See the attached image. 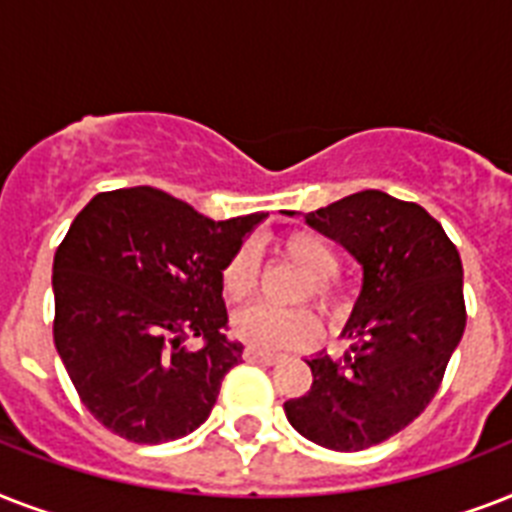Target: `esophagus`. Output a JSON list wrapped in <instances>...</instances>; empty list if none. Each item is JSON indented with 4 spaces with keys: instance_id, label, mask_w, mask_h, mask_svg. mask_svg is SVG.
I'll use <instances>...</instances> for the list:
<instances>
[{
    "instance_id": "1",
    "label": "esophagus",
    "mask_w": 512,
    "mask_h": 512,
    "mask_svg": "<svg viewBox=\"0 0 512 512\" xmlns=\"http://www.w3.org/2000/svg\"><path fill=\"white\" fill-rule=\"evenodd\" d=\"M244 358H247L249 364H265V366H271L279 361V356H276V353H265V350H257V348L244 350Z\"/></svg>"
}]
</instances>
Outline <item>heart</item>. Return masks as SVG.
I'll use <instances>...</instances> for the list:
<instances>
[{"mask_svg":"<svg viewBox=\"0 0 512 512\" xmlns=\"http://www.w3.org/2000/svg\"><path fill=\"white\" fill-rule=\"evenodd\" d=\"M273 252L287 260L295 268L305 273V281L297 287L295 303H308L311 300L329 321H337L345 311V292L335 281L332 273L340 265L335 247L329 244L321 233L297 228L276 239ZM257 287L255 260L249 249H239L236 255L225 263L220 273V289L223 297L231 305L244 303L252 297ZM233 335L241 342H247L249 348L257 350H287V348H305L311 342L319 340V319L305 308L295 311H273L265 305H255L233 316L231 321Z\"/></svg>","mask_w":512,"mask_h":512,"instance_id":"b5f03b06","label":"heart"}]
</instances>
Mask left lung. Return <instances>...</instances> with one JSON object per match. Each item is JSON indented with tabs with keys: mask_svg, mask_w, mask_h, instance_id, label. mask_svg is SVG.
<instances>
[{
	"mask_svg": "<svg viewBox=\"0 0 512 512\" xmlns=\"http://www.w3.org/2000/svg\"><path fill=\"white\" fill-rule=\"evenodd\" d=\"M364 268L342 358L308 361L311 390L284 404L292 428L335 452H361L404 430L441 388L465 332L462 260L436 217L382 191L305 215Z\"/></svg>",
	"mask_w": 512,
	"mask_h": 512,
	"instance_id": "1",
	"label": "left lung"
}]
</instances>
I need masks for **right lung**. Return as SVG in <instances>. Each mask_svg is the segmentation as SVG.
<instances>
[{
	"mask_svg": "<svg viewBox=\"0 0 512 512\" xmlns=\"http://www.w3.org/2000/svg\"><path fill=\"white\" fill-rule=\"evenodd\" d=\"M263 217L215 223L148 185L98 193L76 215L52 263V337L100 425L164 444L207 420L244 350L225 337L220 273Z\"/></svg>",
	"mask_w": 512,
	"mask_h": 512,
	"instance_id": "obj_1",
	"label": "right lung"
}]
</instances>
